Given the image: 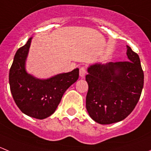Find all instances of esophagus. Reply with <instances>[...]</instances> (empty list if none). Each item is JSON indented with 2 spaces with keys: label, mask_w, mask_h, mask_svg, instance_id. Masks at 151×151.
<instances>
[{
  "label": "esophagus",
  "mask_w": 151,
  "mask_h": 151,
  "mask_svg": "<svg viewBox=\"0 0 151 151\" xmlns=\"http://www.w3.org/2000/svg\"><path fill=\"white\" fill-rule=\"evenodd\" d=\"M86 73H87V71H86V67H80V69H79V76L81 77V78H84V77L85 76Z\"/></svg>",
  "instance_id": "esophagus-1"
}]
</instances>
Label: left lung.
Listing matches in <instances>:
<instances>
[{
	"label": "left lung",
	"mask_w": 151,
	"mask_h": 151,
	"mask_svg": "<svg viewBox=\"0 0 151 151\" xmlns=\"http://www.w3.org/2000/svg\"><path fill=\"white\" fill-rule=\"evenodd\" d=\"M127 47L129 61L96 64L87 70L86 108L97 123L110 124L124 119L140 99L144 73L137 53Z\"/></svg>",
	"instance_id": "left-lung-1"
}]
</instances>
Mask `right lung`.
<instances>
[{"instance_id":"add662e5","label":"right lung","mask_w":151,"mask_h":151,"mask_svg":"<svg viewBox=\"0 0 151 151\" xmlns=\"http://www.w3.org/2000/svg\"><path fill=\"white\" fill-rule=\"evenodd\" d=\"M32 38L17 50L10 67L9 81L15 104L22 113L30 117L44 119L56 110L64 92L79 76V70L75 69L49 79L34 78L25 70V60Z\"/></svg>"}]
</instances>
